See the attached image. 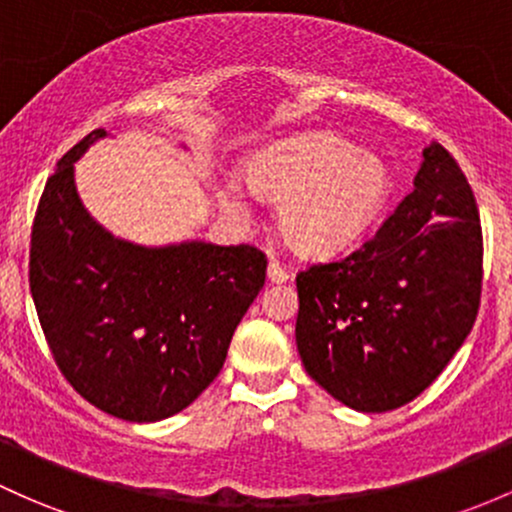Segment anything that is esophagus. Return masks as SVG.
Segmentation results:
<instances>
[{
  "instance_id": "esophagus-1",
  "label": "esophagus",
  "mask_w": 512,
  "mask_h": 512,
  "mask_svg": "<svg viewBox=\"0 0 512 512\" xmlns=\"http://www.w3.org/2000/svg\"><path fill=\"white\" fill-rule=\"evenodd\" d=\"M266 276H268V280H271V283H285V280L290 278V273L285 271V268L280 266L278 261H271V263H268Z\"/></svg>"
}]
</instances>
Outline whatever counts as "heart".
<instances>
[{
  "label": "heart",
  "instance_id": "heart-1",
  "mask_svg": "<svg viewBox=\"0 0 512 512\" xmlns=\"http://www.w3.org/2000/svg\"><path fill=\"white\" fill-rule=\"evenodd\" d=\"M246 185L278 202V232L302 256H334L359 241L388 205L393 175L383 158L327 131L278 141L244 161ZM244 212L239 183L219 190Z\"/></svg>",
  "mask_w": 512,
  "mask_h": 512
}]
</instances>
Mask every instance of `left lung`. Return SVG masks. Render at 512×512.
Here are the masks:
<instances>
[{
  "mask_svg": "<svg viewBox=\"0 0 512 512\" xmlns=\"http://www.w3.org/2000/svg\"><path fill=\"white\" fill-rule=\"evenodd\" d=\"M412 185L359 251L298 276L302 366L351 410L388 412L417 398L476 320L483 241L474 192L437 141Z\"/></svg>",
  "mask_w": 512,
  "mask_h": 512,
  "instance_id": "1",
  "label": "left lung"
}]
</instances>
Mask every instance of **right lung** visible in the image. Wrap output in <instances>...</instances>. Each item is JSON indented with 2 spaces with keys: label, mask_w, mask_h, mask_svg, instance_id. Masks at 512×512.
I'll return each instance as SVG.
<instances>
[{
  "label": "right lung",
  "mask_w": 512,
  "mask_h": 512,
  "mask_svg": "<svg viewBox=\"0 0 512 512\" xmlns=\"http://www.w3.org/2000/svg\"><path fill=\"white\" fill-rule=\"evenodd\" d=\"M104 136L90 131L48 178L31 232V295L70 386L119 420L158 422L222 371L266 256L246 244L114 236L75 185V163Z\"/></svg>",
  "instance_id": "1"
}]
</instances>
